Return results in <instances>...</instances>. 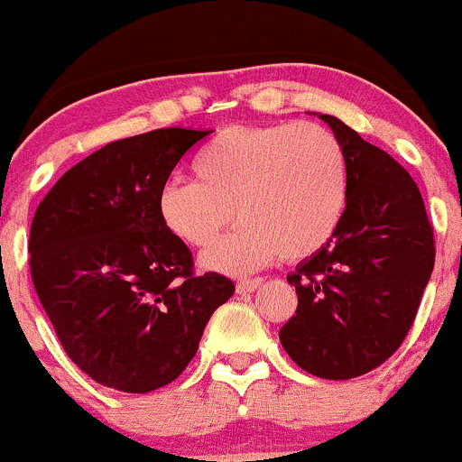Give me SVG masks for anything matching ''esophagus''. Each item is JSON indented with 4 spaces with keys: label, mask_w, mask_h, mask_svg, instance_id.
Masks as SVG:
<instances>
[{
    "label": "esophagus",
    "mask_w": 462,
    "mask_h": 462,
    "mask_svg": "<svg viewBox=\"0 0 462 462\" xmlns=\"http://www.w3.org/2000/svg\"><path fill=\"white\" fill-rule=\"evenodd\" d=\"M262 284H264V280H262V277H255V280H240L236 284V291L240 292V295H246V292H253L255 289H260Z\"/></svg>",
    "instance_id": "esophagus-1"
}]
</instances>
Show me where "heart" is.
<instances>
[{
    "label": "heart",
    "instance_id": "obj_1",
    "mask_svg": "<svg viewBox=\"0 0 462 462\" xmlns=\"http://www.w3.org/2000/svg\"><path fill=\"white\" fill-rule=\"evenodd\" d=\"M196 180L170 178L156 196L162 226L207 249L236 220L242 226L202 255V266L246 275L282 255L309 260L335 237L350 196L346 147L317 123L233 125L191 162Z\"/></svg>",
    "mask_w": 462,
    "mask_h": 462
}]
</instances>
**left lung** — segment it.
<instances>
[{
	"instance_id": "1",
	"label": "left lung",
	"mask_w": 462,
	"mask_h": 462,
	"mask_svg": "<svg viewBox=\"0 0 462 462\" xmlns=\"http://www.w3.org/2000/svg\"><path fill=\"white\" fill-rule=\"evenodd\" d=\"M321 118L348 153V207L328 245L286 277L297 310L280 341L301 370L344 381L379 368L403 344L436 249L410 173L339 118Z\"/></svg>"
}]
</instances>
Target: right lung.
<instances>
[{"mask_svg":"<svg viewBox=\"0 0 462 462\" xmlns=\"http://www.w3.org/2000/svg\"><path fill=\"white\" fill-rule=\"evenodd\" d=\"M209 134L165 127L114 141L34 211V291L66 355L106 388L145 394L178 379L236 291L220 273L196 275L189 246L156 211L162 182Z\"/></svg>","mask_w":462,"mask_h":462,"instance_id":"add662e5","label":"right lung"}]
</instances>
